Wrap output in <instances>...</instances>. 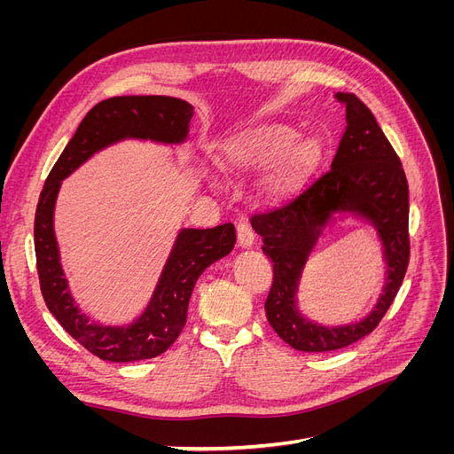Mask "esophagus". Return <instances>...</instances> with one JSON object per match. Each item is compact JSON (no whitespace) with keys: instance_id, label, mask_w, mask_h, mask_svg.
Returning a JSON list of instances; mask_svg holds the SVG:
<instances>
[{"instance_id":"34e87169","label":"esophagus","mask_w":454,"mask_h":454,"mask_svg":"<svg viewBox=\"0 0 454 454\" xmlns=\"http://www.w3.org/2000/svg\"><path fill=\"white\" fill-rule=\"evenodd\" d=\"M237 237H239V246L240 248H250V246L254 244V229L250 227L248 222H240L237 225Z\"/></svg>"}]
</instances>
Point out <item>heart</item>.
I'll return each instance as SVG.
<instances>
[{"label": "heart", "instance_id": "heart-1", "mask_svg": "<svg viewBox=\"0 0 454 454\" xmlns=\"http://www.w3.org/2000/svg\"><path fill=\"white\" fill-rule=\"evenodd\" d=\"M318 157V142L299 140V132L284 125L242 130L223 145V164L235 176L255 174L275 162L265 177L270 197L290 193L310 174Z\"/></svg>", "mask_w": 454, "mask_h": 454}]
</instances>
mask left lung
<instances>
[{
    "label": "left lung",
    "mask_w": 454,
    "mask_h": 454,
    "mask_svg": "<svg viewBox=\"0 0 454 454\" xmlns=\"http://www.w3.org/2000/svg\"><path fill=\"white\" fill-rule=\"evenodd\" d=\"M335 98L347 106V127L332 170L316 177L280 208L252 215V227L263 240L261 250L272 261L267 320L280 339L301 352L345 348L373 332L390 309L409 265V185L402 160L358 96L337 92ZM335 211L362 215L374 223L389 277L376 310L365 321L325 328L298 314L294 292L308 254Z\"/></svg>",
    "instance_id": "left-lung-1"
}]
</instances>
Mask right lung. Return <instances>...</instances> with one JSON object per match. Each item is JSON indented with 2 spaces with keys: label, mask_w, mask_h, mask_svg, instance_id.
<instances>
[{
  "label": "right lung",
  "mask_w": 454,
  "mask_h": 454,
  "mask_svg": "<svg viewBox=\"0 0 454 454\" xmlns=\"http://www.w3.org/2000/svg\"><path fill=\"white\" fill-rule=\"evenodd\" d=\"M191 117L193 106L172 96H115L102 100L81 121L74 138L54 162L39 195L34 244L41 294L47 309L66 332L100 360L138 362L168 350L185 325L189 299L199 277L206 267L225 257L235 246V225L182 229L157 290L140 318L121 327L92 324L75 307L60 267L59 244L52 229L54 202L60 184L96 151L119 140L140 138L182 144L187 138Z\"/></svg>",
  "instance_id": "add662e5"
}]
</instances>
